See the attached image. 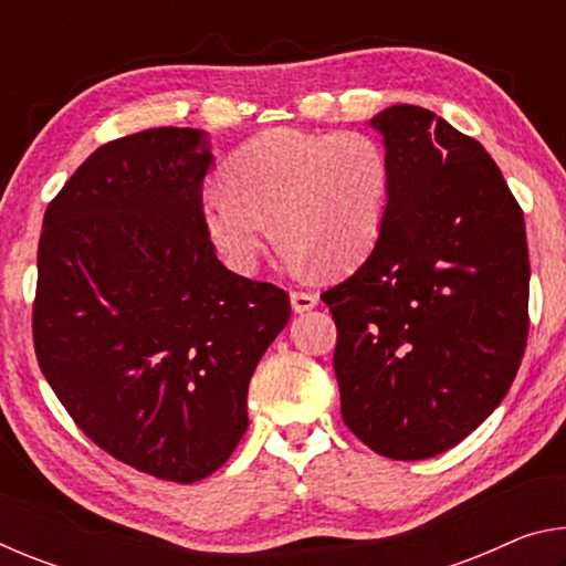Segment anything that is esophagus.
Returning a JSON list of instances; mask_svg holds the SVG:
<instances>
[{
  "mask_svg": "<svg viewBox=\"0 0 566 566\" xmlns=\"http://www.w3.org/2000/svg\"><path fill=\"white\" fill-rule=\"evenodd\" d=\"M290 300H292V310L296 314H304V312L314 310V306H317V302H319L317 294H314V292H292Z\"/></svg>",
  "mask_w": 566,
  "mask_h": 566,
  "instance_id": "34e87169",
  "label": "esophagus"
}]
</instances>
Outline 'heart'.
<instances>
[{
    "label": "heart",
    "instance_id": "1",
    "mask_svg": "<svg viewBox=\"0 0 566 566\" xmlns=\"http://www.w3.org/2000/svg\"><path fill=\"white\" fill-rule=\"evenodd\" d=\"M224 184L202 191V224L237 274L260 266L270 222L286 264L344 272L359 264L385 227L387 149L357 129H266L237 151Z\"/></svg>",
    "mask_w": 566,
    "mask_h": 566
}]
</instances>
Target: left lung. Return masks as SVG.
<instances>
[{
	"mask_svg": "<svg viewBox=\"0 0 566 566\" xmlns=\"http://www.w3.org/2000/svg\"><path fill=\"white\" fill-rule=\"evenodd\" d=\"M391 167L375 249L322 294L342 419L389 459H429L500 407L530 329L524 214L476 139L395 104L369 122Z\"/></svg>",
	"mask_w": 566,
	"mask_h": 566,
	"instance_id": "left-lung-1",
	"label": "left lung"
}]
</instances>
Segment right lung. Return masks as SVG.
I'll return each mask as SVG.
<instances>
[{"instance_id": "add662e5", "label": "right lung", "mask_w": 566, "mask_h": 566, "mask_svg": "<svg viewBox=\"0 0 566 566\" xmlns=\"http://www.w3.org/2000/svg\"><path fill=\"white\" fill-rule=\"evenodd\" d=\"M205 132L99 147L44 212L32 310L44 379L94 444L167 482L217 472L290 296L229 272L202 224Z\"/></svg>"}]
</instances>
